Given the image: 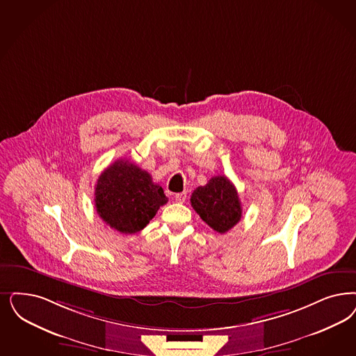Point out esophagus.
Returning <instances> with one entry per match:
<instances>
[{"mask_svg":"<svg viewBox=\"0 0 356 356\" xmlns=\"http://www.w3.org/2000/svg\"><path fill=\"white\" fill-rule=\"evenodd\" d=\"M175 198H176V201L177 202H185V200H186V192H181V193H177V195H175Z\"/></svg>","mask_w":356,"mask_h":356,"instance_id":"obj_1","label":"esophagus"}]
</instances>
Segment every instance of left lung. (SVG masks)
Wrapping results in <instances>:
<instances>
[{"label": "left lung", "instance_id": "left-lung-1", "mask_svg": "<svg viewBox=\"0 0 356 356\" xmlns=\"http://www.w3.org/2000/svg\"><path fill=\"white\" fill-rule=\"evenodd\" d=\"M191 204L201 220L217 233H227L242 217L238 192L226 176H214L208 184L196 188Z\"/></svg>", "mask_w": 356, "mask_h": 356}]
</instances>
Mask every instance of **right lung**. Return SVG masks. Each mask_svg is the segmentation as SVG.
<instances>
[{
  "label": "right lung",
  "mask_w": 356,
  "mask_h": 356,
  "mask_svg": "<svg viewBox=\"0 0 356 356\" xmlns=\"http://www.w3.org/2000/svg\"><path fill=\"white\" fill-rule=\"evenodd\" d=\"M168 198L160 185L129 160L114 161L98 177L95 207L111 229L135 234L145 229Z\"/></svg>",
  "instance_id": "right-lung-1"
}]
</instances>
